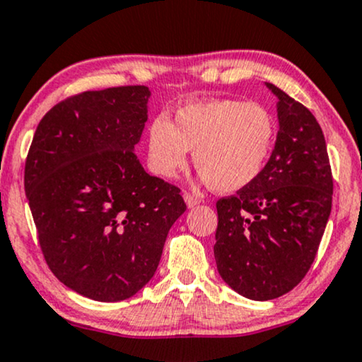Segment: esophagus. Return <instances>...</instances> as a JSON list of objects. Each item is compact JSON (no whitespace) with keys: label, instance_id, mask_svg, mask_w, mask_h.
Returning <instances> with one entry per match:
<instances>
[{"label":"esophagus","instance_id":"obj_1","mask_svg":"<svg viewBox=\"0 0 362 362\" xmlns=\"http://www.w3.org/2000/svg\"><path fill=\"white\" fill-rule=\"evenodd\" d=\"M184 199H185V202H187V205H189V207H195L197 204H200L199 197L190 194V192H184Z\"/></svg>","mask_w":362,"mask_h":362}]
</instances>
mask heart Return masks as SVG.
I'll return each instance as SVG.
<instances>
[{"instance_id":"heart-1","label":"heart","mask_w":362,"mask_h":362,"mask_svg":"<svg viewBox=\"0 0 362 362\" xmlns=\"http://www.w3.org/2000/svg\"><path fill=\"white\" fill-rule=\"evenodd\" d=\"M277 125L262 105L242 100H209L178 108L173 122L160 117L147 132L148 167L172 178L194 150V165L222 194L252 185L267 167Z\"/></svg>"}]
</instances>
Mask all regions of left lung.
Segmentation results:
<instances>
[{
	"instance_id": "obj_1",
	"label": "left lung",
	"mask_w": 362,
	"mask_h": 362,
	"mask_svg": "<svg viewBox=\"0 0 362 362\" xmlns=\"http://www.w3.org/2000/svg\"><path fill=\"white\" fill-rule=\"evenodd\" d=\"M277 95L279 132L267 167L252 185L217 200L214 255L228 286L252 300L281 297L305 277L332 207L324 134L309 108Z\"/></svg>"
}]
</instances>
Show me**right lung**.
<instances>
[{
    "label": "right lung",
    "instance_id": "1",
    "mask_svg": "<svg viewBox=\"0 0 362 362\" xmlns=\"http://www.w3.org/2000/svg\"><path fill=\"white\" fill-rule=\"evenodd\" d=\"M144 85L81 91L36 127L25 192L49 271L102 303L136 294L153 277L180 189L148 175L134 152L147 122Z\"/></svg>",
    "mask_w": 362,
    "mask_h": 362
}]
</instances>
